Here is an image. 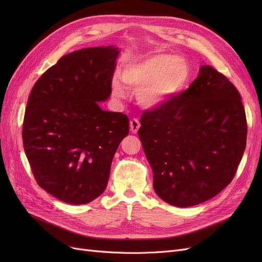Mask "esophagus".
<instances>
[{
  "label": "esophagus",
  "instance_id": "1",
  "mask_svg": "<svg viewBox=\"0 0 262 262\" xmlns=\"http://www.w3.org/2000/svg\"><path fill=\"white\" fill-rule=\"evenodd\" d=\"M140 121L138 120V119H132V120L130 121V129L132 131V133H137L139 128H140Z\"/></svg>",
  "mask_w": 262,
  "mask_h": 262
}]
</instances>
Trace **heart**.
<instances>
[{"label": "heart", "instance_id": "b5f03b06", "mask_svg": "<svg viewBox=\"0 0 262 262\" xmlns=\"http://www.w3.org/2000/svg\"><path fill=\"white\" fill-rule=\"evenodd\" d=\"M190 76L187 62L171 53H157L143 61L126 66L122 76L113 80V93L125 97V84L138 90L139 104L147 109L165 106L184 89Z\"/></svg>", "mask_w": 262, "mask_h": 262}]
</instances>
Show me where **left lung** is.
I'll return each mask as SVG.
<instances>
[{
  "instance_id": "left-lung-1",
  "label": "left lung",
  "mask_w": 262,
  "mask_h": 262,
  "mask_svg": "<svg viewBox=\"0 0 262 262\" xmlns=\"http://www.w3.org/2000/svg\"><path fill=\"white\" fill-rule=\"evenodd\" d=\"M162 200L188 208L219 194L235 176L247 139L242 97L210 66L179 96L145 112L138 131Z\"/></svg>"
}]
</instances>
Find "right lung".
I'll return each instance as SVG.
<instances>
[{
	"mask_svg": "<svg viewBox=\"0 0 262 262\" xmlns=\"http://www.w3.org/2000/svg\"><path fill=\"white\" fill-rule=\"evenodd\" d=\"M119 48H84L39 77L27 101L23 144L38 185L60 201L86 204L108 184L129 119L98 102L112 94Z\"/></svg>",
	"mask_w": 262,
	"mask_h": 262,
	"instance_id": "1",
	"label": "right lung"
}]
</instances>
